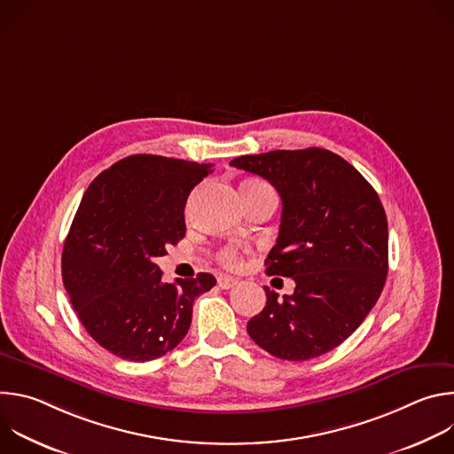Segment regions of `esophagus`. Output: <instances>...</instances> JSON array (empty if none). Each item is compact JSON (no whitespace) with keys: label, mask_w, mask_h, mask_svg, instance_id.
<instances>
[{"label":"esophagus","mask_w":454,"mask_h":454,"mask_svg":"<svg viewBox=\"0 0 454 454\" xmlns=\"http://www.w3.org/2000/svg\"><path fill=\"white\" fill-rule=\"evenodd\" d=\"M217 284L221 289H231L235 284H237V278H231V277H219L217 278Z\"/></svg>","instance_id":"34e87169"}]
</instances>
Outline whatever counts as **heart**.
<instances>
[{"label":"heart","mask_w":454,"mask_h":454,"mask_svg":"<svg viewBox=\"0 0 454 454\" xmlns=\"http://www.w3.org/2000/svg\"><path fill=\"white\" fill-rule=\"evenodd\" d=\"M217 258H219V262H221L223 266H228V268H237V266L240 264V253H239L237 247H231V246L223 247V249L219 251Z\"/></svg>","instance_id":"obj_1"}]
</instances>
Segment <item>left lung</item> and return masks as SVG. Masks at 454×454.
I'll list each match as a JSON object with an SVG mask.
<instances>
[{
    "label": "left lung",
    "mask_w": 454,
    "mask_h": 454,
    "mask_svg": "<svg viewBox=\"0 0 454 454\" xmlns=\"http://www.w3.org/2000/svg\"><path fill=\"white\" fill-rule=\"evenodd\" d=\"M231 167L262 176L282 198L277 244L266 273L293 278L280 300L247 321L249 338L287 361L341 345L379 300L387 275V221L373 186L327 149L240 156Z\"/></svg>",
    "instance_id": "left-lung-1"
}]
</instances>
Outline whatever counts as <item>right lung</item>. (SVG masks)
<instances>
[{"label":"right lung","mask_w":454,"mask_h":454,"mask_svg":"<svg viewBox=\"0 0 454 454\" xmlns=\"http://www.w3.org/2000/svg\"><path fill=\"white\" fill-rule=\"evenodd\" d=\"M153 154L127 156L88 186L62 249V282L88 334L135 363L158 359L186 336L196 296L215 278L161 280L154 264L186 231L184 205L212 172Z\"/></svg>","instance_id":"right-lung-1"}]
</instances>
